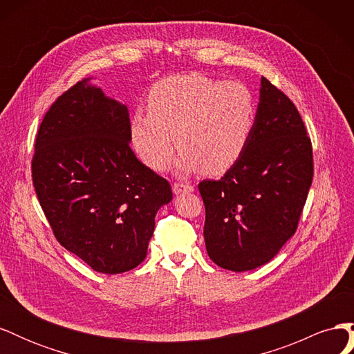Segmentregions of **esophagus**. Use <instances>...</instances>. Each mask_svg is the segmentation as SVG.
I'll list each match as a JSON object with an SVG mask.
<instances>
[{
    "mask_svg": "<svg viewBox=\"0 0 354 354\" xmlns=\"http://www.w3.org/2000/svg\"><path fill=\"white\" fill-rule=\"evenodd\" d=\"M173 192H174V195L190 194V192H194V186L185 185V183H174L173 185Z\"/></svg>",
    "mask_w": 354,
    "mask_h": 354,
    "instance_id": "esophagus-1",
    "label": "esophagus"
}]
</instances>
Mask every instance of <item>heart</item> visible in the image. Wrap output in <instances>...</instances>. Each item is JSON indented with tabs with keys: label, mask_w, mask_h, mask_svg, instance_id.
<instances>
[{
	"label": "heart",
	"mask_w": 354,
	"mask_h": 354,
	"mask_svg": "<svg viewBox=\"0 0 354 354\" xmlns=\"http://www.w3.org/2000/svg\"><path fill=\"white\" fill-rule=\"evenodd\" d=\"M255 99L242 82H220L203 73L171 75L149 93V112L131 118V140L137 155L155 171L173 158L180 176L198 169L221 174L243 155L255 125Z\"/></svg>",
	"instance_id": "heart-1"
}]
</instances>
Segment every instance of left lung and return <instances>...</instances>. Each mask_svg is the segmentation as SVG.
<instances>
[{
  "mask_svg": "<svg viewBox=\"0 0 354 354\" xmlns=\"http://www.w3.org/2000/svg\"><path fill=\"white\" fill-rule=\"evenodd\" d=\"M243 155L218 181L199 183L207 252L232 272L254 270L297 230L313 178L312 142L294 103L264 77Z\"/></svg>",
  "mask_w": 354,
  "mask_h": 354,
  "instance_id": "8db88e82",
  "label": "left lung"
}]
</instances>
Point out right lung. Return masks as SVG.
Wrapping results in <instances>:
<instances>
[{"mask_svg":"<svg viewBox=\"0 0 354 354\" xmlns=\"http://www.w3.org/2000/svg\"><path fill=\"white\" fill-rule=\"evenodd\" d=\"M91 80L75 84L46 113L32 180L60 245L93 270L116 274L146 259L156 212L173 192L131 151L127 106Z\"/></svg>","mask_w":354,"mask_h":354,"instance_id":"1","label":"right lung"}]
</instances>
